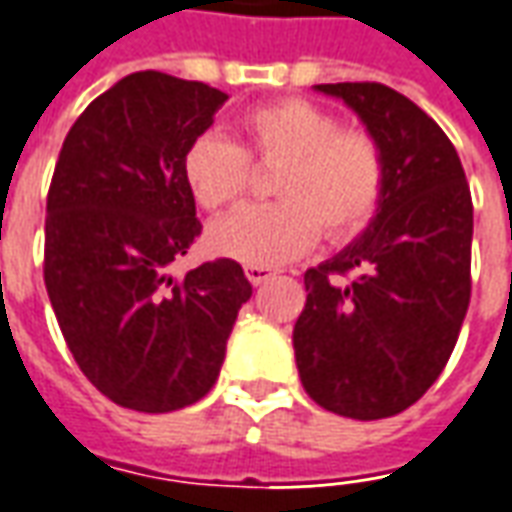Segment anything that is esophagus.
Instances as JSON below:
<instances>
[{"label": "esophagus", "instance_id": "obj_1", "mask_svg": "<svg viewBox=\"0 0 512 512\" xmlns=\"http://www.w3.org/2000/svg\"><path fill=\"white\" fill-rule=\"evenodd\" d=\"M246 277H249V283L252 285H260V283H266V280H269L271 274H274V271L269 269V266H255V263H249V266H246Z\"/></svg>", "mask_w": 512, "mask_h": 512}]
</instances>
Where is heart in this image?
Returning <instances> with one entry per match:
<instances>
[{
	"instance_id": "heart-1",
	"label": "heart",
	"mask_w": 512,
	"mask_h": 512,
	"mask_svg": "<svg viewBox=\"0 0 512 512\" xmlns=\"http://www.w3.org/2000/svg\"><path fill=\"white\" fill-rule=\"evenodd\" d=\"M243 145L218 131L198 134L182 156L184 184L204 210H221L241 196L249 162H283L271 179L274 204H246L212 221L207 243L215 255L255 266H277L305 255L319 238L350 241L381 204L387 165L381 145L361 128L308 100H277L241 117Z\"/></svg>"
}]
</instances>
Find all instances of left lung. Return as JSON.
<instances>
[{
  "label": "left lung",
  "instance_id": "1",
  "mask_svg": "<svg viewBox=\"0 0 512 512\" xmlns=\"http://www.w3.org/2000/svg\"><path fill=\"white\" fill-rule=\"evenodd\" d=\"M314 89L373 134L387 182L356 241L305 271L294 356L322 409L381 420L420 401L457 344L471 302L474 204L457 148L409 97L384 83Z\"/></svg>",
  "mask_w": 512,
  "mask_h": 512
}]
</instances>
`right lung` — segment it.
<instances>
[{
  "label": "right lung",
  "mask_w": 512,
  "mask_h": 512,
  "mask_svg": "<svg viewBox=\"0 0 512 512\" xmlns=\"http://www.w3.org/2000/svg\"><path fill=\"white\" fill-rule=\"evenodd\" d=\"M227 97L154 69L125 75L69 128L52 173V311L81 373L125 409L162 415L201 401L252 297L229 257L170 274L201 232L182 156Z\"/></svg>",
  "instance_id": "add662e5"
}]
</instances>
